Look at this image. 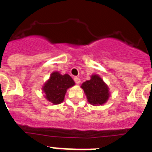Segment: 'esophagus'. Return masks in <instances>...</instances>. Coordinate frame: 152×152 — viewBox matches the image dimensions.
<instances>
[{
  "mask_svg": "<svg viewBox=\"0 0 152 152\" xmlns=\"http://www.w3.org/2000/svg\"><path fill=\"white\" fill-rule=\"evenodd\" d=\"M73 80L76 84H80V79L79 78V77H77V76H75V77L73 78Z\"/></svg>",
  "mask_w": 152,
  "mask_h": 152,
  "instance_id": "obj_1",
  "label": "esophagus"
}]
</instances>
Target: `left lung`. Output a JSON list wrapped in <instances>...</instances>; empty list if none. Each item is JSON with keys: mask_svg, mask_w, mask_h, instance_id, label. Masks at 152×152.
<instances>
[{"mask_svg": "<svg viewBox=\"0 0 152 152\" xmlns=\"http://www.w3.org/2000/svg\"><path fill=\"white\" fill-rule=\"evenodd\" d=\"M81 88L84 91L88 102L94 106L104 104L108 99V87L97 75L91 76L90 80H86Z\"/></svg>", "mask_w": 152, "mask_h": 152, "instance_id": "1", "label": "left lung"}]
</instances>
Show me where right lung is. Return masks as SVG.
I'll use <instances>...</instances> for the list:
<instances>
[{
  "label": "right lung",
  "mask_w": 152,
  "mask_h": 152,
  "mask_svg": "<svg viewBox=\"0 0 152 152\" xmlns=\"http://www.w3.org/2000/svg\"><path fill=\"white\" fill-rule=\"evenodd\" d=\"M75 84L73 80L68 74L61 75L54 72L43 86L46 99L53 104H59L63 102L67 89Z\"/></svg>",
  "instance_id": "add662e5"
}]
</instances>
